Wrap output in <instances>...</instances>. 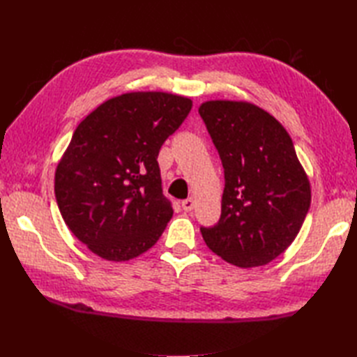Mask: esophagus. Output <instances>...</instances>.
I'll list each match as a JSON object with an SVG mask.
<instances>
[{
    "label": "esophagus",
    "instance_id": "esophagus-1",
    "mask_svg": "<svg viewBox=\"0 0 357 357\" xmlns=\"http://www.w3.org/2000/svg\"><path fill=\"white\" fill-rule=\"evenodd\" d=\"M181 206H183L184 211H192L193 207H195V201L192 198H187V199H184L183 202H181Z\"/></svg>",
    "mask_w": 357,
    "mask_h": 357
}]
</instances>
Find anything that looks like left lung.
I'll use <instances>...</instances> for the list:
<instances>
[{"mask_svg":"<svg viewBox=\"0 0 357 357\" xmlns=\"http://www.w3.org/2000/svg\"><path fill=\"white\" fill-rule=\"evenodd\" d=\"M224 167L221 218L201 227L211 252L241 268L271 262L298 236L312 202L308 178L279 121L255 104L199 107Z\"/></svg>","mask_w":357,"mask_h":357,"instance_id":"left-lung-1","label":"left lung"}]
</instances>
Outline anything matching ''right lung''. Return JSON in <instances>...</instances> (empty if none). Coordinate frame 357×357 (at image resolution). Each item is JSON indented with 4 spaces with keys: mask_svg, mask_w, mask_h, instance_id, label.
<instances>
[{
    "mask_svg": "<svg viewBox=\"0 0 357 357\" xmlns=\"http://www.w3.org/2000/svg\"><path fill=\"white\" fill-rule=\"evenodd\" d=\"M192 110V100L132 92L81 121L55 172L66 225L90 252L128 261L156 244L173 216L158 155Z\"/></svg>",
    "mask_w": 357,
    "mask_h": 357,
    "instance_id": "obj_1",
    "label": "right lung"
}]
</instances>
